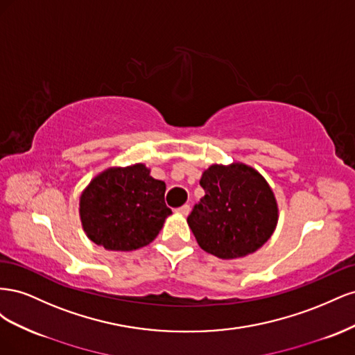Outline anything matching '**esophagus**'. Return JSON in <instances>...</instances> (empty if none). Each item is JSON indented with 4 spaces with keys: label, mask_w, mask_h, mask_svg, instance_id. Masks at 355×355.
Wrapping results in <instances>:
<instances>
[{
    "label": "esophagus",
    "mask_w": 355,
    "mask_h": 355,
    "mask_svg": "<svg viewBox=\"0 0 355 355\" xmlns=\"http://www.w3.org/2000/svg\"><path fill=\"white\" fill-rule=\"evenodd\" d=\"M180 214H184V216H187V214L189 213V206H188V204H184V206H180L179 209H176Z\"/></svg>",
    "instance_id": "34e87169"
}]
</instances>
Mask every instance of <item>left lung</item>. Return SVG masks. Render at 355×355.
<instances>
[{
    "label": "left lung",
    "instance_id": "left-lung-1",
    "mask_svg": "<svg viewBox=\"0 0 355 355\" xmlns=\"http://www.w3.org/2000/svg\"><path fill=\"white\" fill-rule=\"evenodd\" d=\"M204 194L188 223L204 252L235 259L256 252L272 235L277 201L266 180L245 164H213L200 180Z\"/></svg>",
    "mask_w": 355,
    "mask_h": 355
}]
</instances>
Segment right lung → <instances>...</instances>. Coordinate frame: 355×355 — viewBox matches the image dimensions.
I'll return each instance as SVG.
<instances>
[{
    "mask_svg": "<svg viewBox=\"0 0 355 355\" xmlns=\"http://www.w3.org/2000/svg\"><path fill=\"white\" fill-rule=\"evenodd\" d=\"M164 192V182L149 176L144 164L106 170L81 194L83 228L106 250L144 247L157 237L171 213Z\"/></svg>",
    "mask_w": 355,
    "mask_h": 355,
    "instance_id": "right-lung-1",
    "label": "right lung"
}]
</instances>
